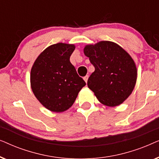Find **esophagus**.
Wrapping results in <instances>:
<instances>
[{"instance_id": "esophagus-1", "label": "esophagus", "mask_w": 159, "mask_h": 159, "mask_svg": "<svg viewBox=\"0 0 159 159\" xmlns=\"http://www.w3.org/2000/svg\"><path fill=\"white\" fill-rule=\"evenodd\" d=\"M88 77H89V76H88V75H86V76H85V77H84V78H83V79H84V81H85V82H88Z\"/></svg>"}]
</instances>
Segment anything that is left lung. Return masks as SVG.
<instances>
[{
	"label": "left lung",
	"instance_id": "8db88e82",
	"mask_svg": "<svg viewBox=\"0 0 159 159\" xmlns=\"http://www.w3.org/2000/svg\"><path fill=\"white\" fill-rule=\"evenodd\" d=\"M84 53L95 71L88 86L103 105H120L131 95L137 81L138 70L131 56L120 45L111 41L87 45Z\"/></svg>",
	"mask_w": 159,
	"mask_h": 159
}]
</instances>
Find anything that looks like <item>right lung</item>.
<instances>
[{"label":"right lung","mask_w":159,"mask_h":159,"mask_svg":"<svg viewBox=\"0 0 159 159\" xmlns=\"http://www.w3.org/2000/svg\"><path fill=\"white\" fill-rule=\"evenodd\" d=\"M75 49L73 44L51 45L32 65V90L39 102L51 111L60 113L69 109L86 84L69 60Z\"/></svg>","instance_id":"obj_1"}]
</instances>
